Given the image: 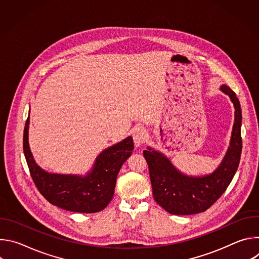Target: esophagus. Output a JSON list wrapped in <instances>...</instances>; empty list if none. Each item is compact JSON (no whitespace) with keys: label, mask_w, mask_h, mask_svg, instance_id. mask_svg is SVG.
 I'll list each match as a JSON object with an SVG mask.
<instances>
[{"label":"esophagus","mask_w":259,"mask_h":259,"mask_svg":"<svg viewBox=\"0 0 259 259\" xmlns=\"http://www.w3.org/2000/svg\"><path fill=\"white\" fill-rule=\"evenodd\" d=\"M147 137L146 130L144 128H137L133 133V140L136 146H140L143 142H145Z\"/></svg>","instance_id":"1"}]
</instances>
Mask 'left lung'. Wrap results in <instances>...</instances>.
<instances>
[{
    "instance_id": "1",
    "label": "left lung",
    "mask_w": 259,
    "mask_h": 259,
    "mask_svg": "<svg viewBox=\"0 0 259 259\" xmlns=\"http://www.w3.org/2000/svg\"><path fill=\"white\" fill-rule=\"evenodd\" d=\"M235 107V122L229 149L220 165L210 174L192 176L182 173L161 152L147 146L143 156L149 165L155 201L174 215H192L206 211L223 195L238 169L242 153V110L236 93L227 85L220 87Z\"/></svg>"
}]
</instances>
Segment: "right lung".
<instances>
[{
	"instance_id": "right-lung-1",
	"label": "right lung",
	"mask_w": 259,
	"mask_h": 259,
	"mask_svg": "<svg viewBox=\"0 0 259 259\" xmlns=\"http://www.w3.org/2000/svg\"><path fill=\"white\" fill-rule=\"evenodd\" d=\"M29 115L23 133V152L36 189L52 205L61 209L95 213L112 201L118 173L131 156L134 143L131 136L107 147L96 158L91 170L84 176L50 173L35 163L28 143Z\"/></svg>"
}]
</instances>
